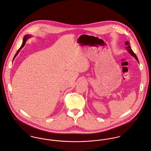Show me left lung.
Here are the masks:
<instances>
[{
    "instance_id": "obj_1",
    "label": "left lung",
    "mask_w": 151,
    "mask_h": 151,
    "mask_svg": "<svg viewBox=\"0 0 151 151\" xmlns=\"http://www.w3.org/2000/svg\"><path fill=\"white\" fill-rule=\"evenodd\" d=\"M125 45H126V48L127 50V51L129 52V54H130L132 55L133 57H134V58H135V59L137 60V62H138V58H137V56H136V54L134 53V52L133 51V50H132V48H131V47H130V45L129 42L128 41H126V42H125Z\"/></svg>"
}]
</instances>
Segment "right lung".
<instances>
[{
	"mask_svg": "<svg viewBox=\"0 0 151 151\" xmlns=\"http://www.w3.org/2000/svg\"><path fill=\"white\" fill-rule=\"evenodd\" d=\"M32 37V35H25V36H24V39H23V42H22V45H21V47L19 48V50L17 51V53L15 54V55H14V58H13V60H14V59H15V58L16 57V56L18 54V53L19 52V51L24 47V45H25V43H26V41L27 40V39H29V38H30V37Z\"/></svg>",
	"mask_w": 151,
	"mask_h": 151,
	"instance_id": "1",
	"label": "right lung"
}]
</instances>
